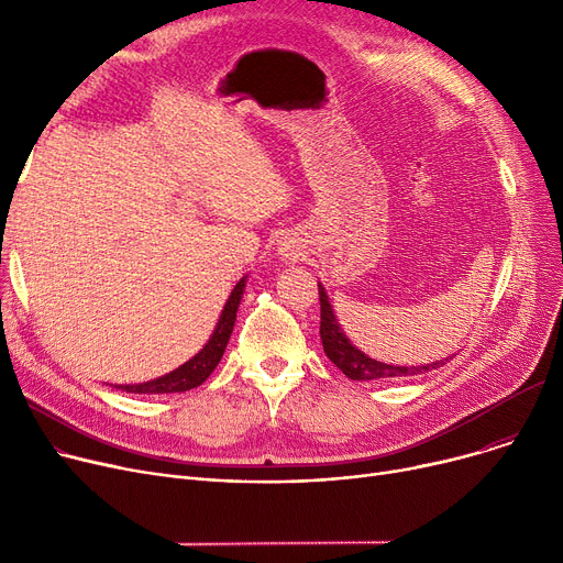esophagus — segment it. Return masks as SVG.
<instances>
[{"label": "esophagus", "mask_w": 563, "mask_h": 563, "mask_svg": "<svg viewBox=\"0 0 563 563\" xmlns=\"http://www.w3.org/2000/svg\"><path fill=\"white\" fill-rule=\"evenodd\" d=\"M285 257H289V260H294V257H297L299 255V249L297 246H294V244H283V251H280Z\"/></svg>", "instance_id": "34e87169"}]
</instances>
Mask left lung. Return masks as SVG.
Instances as JSON below:
<instances>
[{"mask_svg": "<svg viewBox=\"0 0 563 563\" xmlns=\"http://www.w3.org/2000/svg\"><path fill=\"white\" fill-rule=\"evenodd\" d=\"M317 287H319V306H321L319 335H321L323 351H327L331 363L340 367L342 374H346L351 380H388V378H401V376H418L450 361V358H442V361L418 365V367H399V365H388V363L369 358L367 353H363L361 349H356L349 342V338L344 335L342 327L335 319L327 289H323L321 283Z\"/></svg>", "mask_w": 563, "mask_h": 563, "instance_id": "obj_1", "label": "left lung"}]
</instances>
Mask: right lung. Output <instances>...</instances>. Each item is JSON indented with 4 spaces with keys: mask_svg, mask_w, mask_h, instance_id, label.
<instances>
[{
    "mask_svg": "<svg viewBox=\"0 0 563 563\" xmlns=\"http://www.w3.org/2000/svg\"><path fill=\"white\" fill-rule=\"evenodd\" d=\"M244 287H246V276L236 283L234 289L230 291L214 333L210 335V340H207V344L196 353L191 361H187L185 365H180L177 369H173L159 378L134 383V386H113V388L134 393V395H170V393H187L191 388H198L200 383H205V378L217 369L219 361L223 358V351L228 346V340H230V333L234 327L236 308H240Z\"/></svg>",
    "mask_w": 563,
    "mask_h": 563,
    "instance_id": "obj_1",
    "label": "right lung"
}]
</instances>
